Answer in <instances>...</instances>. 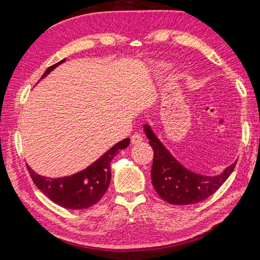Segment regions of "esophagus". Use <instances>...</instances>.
I'll list each match as a JSON object with an SVG mask.
<instances>
[{
	"mask_svg": "<svg viewBox=\"0 0 260 260\" xmlns=\"http://www.w3.org/2000/svg\"><path fill=\"white\" fill-rule=\"evenodd\" d=\"M142 141H143V137H142V135L139 134V133H135V134L132 135V137H131L132 144H140V143H141Z\"/></svg>",
	"mask_w": 260,
	"mask_h": 260,
	"instance_id": "1",
	"label": "esophagus"
}]
</instances>
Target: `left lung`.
Masks as SVG:
<instances>
[{"mask_svg": "<svg viewBox=\"0 0 260 260\" xmlns=\"http://www.w3.org/2000/svg\"><path fill=\"white\" fill-rule=\"evenodd\" d=\"M144 131L154 152L151 172L153 186L157 194L171 204L186 206L206 200L224 183L237 164L233 163L217 176L197 174L176 161L150 126L145 124Z\"/></svg>", "mask_w": 260, "mask_h": 260, "instance_id": "8db88e82", "label": "left lung"}]
</instances>
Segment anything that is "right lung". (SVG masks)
Masks as SVG:
<instances>
[{"instance_id": "1", "label": "right lung", "mask_w": 260, "mask_h": 260, "mask_svg": "<svg viewBox=\"0 0 260 260\" xmlns=\"http://www.w3.org/2000/svg\"><path fill=\"white\" fill-rule=\"evenodd\" d=\"M64 61L66 59L49 67L42 75L41 79ZM128 144L129 139L118 142L87 169L64 178H46L37 174L29 165H26V168L38 189L45 193L52 202L66 209H86L96 204L107 191L112 179L110 162L116 154L123 148H126Z\"/></svg>"}]
</instances>
